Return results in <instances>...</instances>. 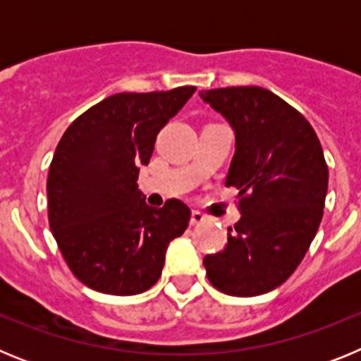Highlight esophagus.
Segmentation results:
<instances>
[{
	"label": "esophagus",
	"instance_id": "esophagus-1",
	"mask_svg": "<svg viewBox=\"0 0 361 361\" xmlns=\"http://www.w3.org/2000/svg\"><path fill=\"white\" fill-rule=\"evenodd\" d=\"M202 222H206V216H204L202 213L200 212L191 213V220H190L191 226H199V224H202Z\"/></svg>",
	"mask_w": 361,
	"mask_h": 361
}]
</instances>
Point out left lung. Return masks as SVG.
I'll return each instance as SVG.
<instances>
[{
    "instance_id": "obj_1",
    "label": "left lung",
    "mask_w": 361,
    "mask_h": 361,
    "mask_svg": "<svg viewBox=\"0 0 361 361\" xmlns=\"http://www.w3.org/2000/svg\"><path fill=\"white\" fill-rule=\"evenodd\" d=\"M235 132L226 186L238 190L240 220L222 251L204 257L213 288L258 296L295 273L324 215L329 170L317 133L298 110L260 86L200 92Z\"/></svg>"
}]
</instances>
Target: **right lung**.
I'll return each mask as SVG.
<instances>
[{
	"label": "right lung",
	"mask_w": 361,
	"mask_h": 361,
	"mask_svg": "<svg viewBox=\"0 0 361 361\" xmlns=\"http://www.w3.org/2000/svg\"><path fill=\"white\" fill-rule=\"evenodd\" d=\"M195 90L110 95L63 133L47 180L49 224L70 271L94 291L128 296L149 289L168 244L186 231V204L171 199L152 208L137 178L157 133Z\"/></svg>",
	"instance_id": "obj_1"
}]
</instances>
